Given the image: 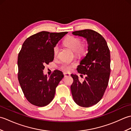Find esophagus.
<instances>
[{
	"instance_id": "34e87169",
	"label": "esophagus",
	"mask_w": 131,
	"mask_h": 131,
	"mask_svg": "<svg viewBox=\"0 0 131 131\" xmlns=\"http://www.w3.org/2000/svg\"><path fill=\"white\" fill-rule=\"evenodd\" d=\"M63 75H64V78H66V77H67L70 76V74L67 73H63Z\"/></svg>"
}]
</instances>
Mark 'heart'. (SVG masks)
Returning <instances> with one entry per match:
<instances>
[{"label":"heart","instance_id":"obj_1","mask_svg":"<svg viewBox=\"0 0 131 131\" xmlns=\"http://www.w3.org/2000/svg\"><path fill=\"white\" fill-rule=\"evenodd\" d=\"M63 45L69 47L72 51L74 52L75 55L78 57H83L85 56L88 52V46L87 43L84 41H82L80 38L73 36H69L66 38L63 41ZM59 52V47L56 45L53 50V56L56 57ZM76 66V63H69L64 62L61 63L60 66L61 70L65 71H70L71 68Z\"/></svg>","mask_w":131,"mask_h":131}]
</instances>
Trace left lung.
I'll use <instances>...</instances> for the list:
<instances>
[{"label":"left lung","mask_w":131,"mask_h":131,"mask_svg":"<svg viewBox=\"0 0 131 131\" xmlns=\"http://www.w3.org/2000/svg\"><path fill=\"white\" fill-rule=\"evenodd\" d=\"M73 34L87 39L88 53L78 66L79 74L85 75L80 82L77 75L71 74L74 82L71 91L74 101L84 107L97 104L106 89L110 74V52L104 38L95 31L84 29L73 32Z\"/></svg>","instance_id":"8db88e82"}]
</instances>
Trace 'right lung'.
Returning a JSON list of instances; mask_svg holds the SVG:
<instances>
[{
  "mask_svg": "<svg viewBox=\"0 0 131 131\" xmlns=\"http://www.w3.org/2000/svg\"><path fill=\"white\" fill-rule=\"evenodd\" d=\"M67 33L43 31L30 36L24 42L18 56V79L30 104L43 107L53 99L56 88L63 75L56 70L48 78L43 70L44 65L54 59V47Z\"/></svg>",
  "mask_w": 131,
  "mask_h": 131,
  "instance_id": "right-lung-1",
  "label": "right lung"
}]
</instances>
